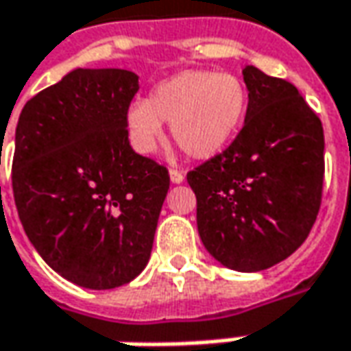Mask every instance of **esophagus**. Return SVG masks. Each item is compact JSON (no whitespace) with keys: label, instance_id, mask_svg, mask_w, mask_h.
Wrapping results in <instances>:
<instances>
[{"label":"esophagus","instance_id":"34e87169","mask_svg":"<svg viewBox=\"0 0 351 351\" xmlns=\"http://www.w3.org/2000/svg\"><path fill=\"white\" fill-rule=\"evenodd\" d=\"M170 180L171 183H181V181L185 180V176L180 170H170Z\"/></svg>","mask_w":351,"mask_h":351}]
</instances>
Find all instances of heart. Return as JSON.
Returning <instances> with one entry per match:
<instances>
[{"instance_id": "obj_1", "label": "heart", "mask_w": 351, "mask_h": 351, "mask_svg": "<svg viewBox=\"0 0 351 351\" xmlns=\"http://www.w3.org/2000/svg\"><path fill=\"white\" fill-rule=\"evenodd\" d=\"M249 108L241 79L230 73L189 69L162 81L150 98L127 108L129 141L138 154H152L162 138V121L191 158H213L239 133Z\"/></svg>"}]
</instances>
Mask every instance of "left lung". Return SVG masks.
<instances>
[{
	"label": "left lung",
	"instance_id": "8db88e82",
	"mask_svg": "<svg viewBox=\"0 0 351 351\" xmlns=\"http://www.w3.org/2000/svg\"><path fill=\"white\" fill-rule=\"evenodd\" d=\"M243 81L241 131L187 181L206 251L228 269L258 272L290 257L311 232L323 199L324 133L291 82L253 65Z\"/></svg>",
	"mask_w": 351,
	"mask_h": 351
}]
</instances>
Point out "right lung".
<instances>
[{
	"mask_svg": "<svg viewBox=\"0 0 351 351\" xmlns=\"http://www.w3.org/2000/svg\"><path fill=\"white\" fill-rule=\"evenodd\" d=\"M138 77L75 69L19 117L13 195L40 257L88 290L129 284L147 267L170 176L129 145Z\"/></svg>",
	"mask_w": 351,
	"mask_h": 351,
	"instance_id": "obj_1",
	"label": "right lung"
}]
</instances>
